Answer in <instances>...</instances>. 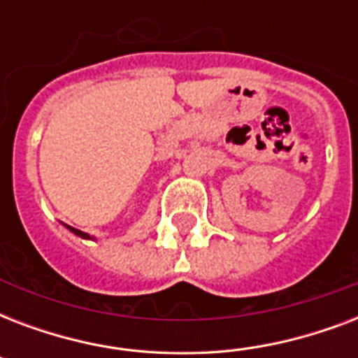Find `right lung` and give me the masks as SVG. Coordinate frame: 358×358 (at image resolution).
<instances>
[{"mask_svg":"<svg viewBox=\"0 0 358 358\" xmlns=\"http://www.w3.org/2000/svg\"><path fill=\"white\" fill-rule=\"evenodd\" d=\"M64 227H66V229H69L70 232H72V234L80 236V238H83V239H94V238H92V236H89V234H87V232H81V230L74 229V227H69V224H64Z\"/></svg>","mask_w":358,"mask_h":358,"instance_id":"right-lung-1","label":"right lung"}]
</instances>
